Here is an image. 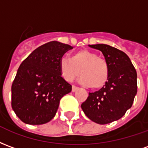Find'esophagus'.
<instances>
[{
  "mask_svg": "<svg viewBox=\"0 0 148 148\" xmlns=\"http://www.w3.org/2000/svg\"><path fill=\"white\" fill-rule=\"evenodd\" d=\"M77 90H78V87L75 86H72V92H75Z\"/></svg>",
  "mask_w": 148,
  "mask_h": 148,
  "instance_id": "esophagus-1",
  "label": "esophagus"
}]
</instances>
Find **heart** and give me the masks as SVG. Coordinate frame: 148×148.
<instances>
[{
    "mask_svg": "<svg viewBox=\"0 0 148 148\" xmlns=\"http://www.w3.org/2000/svg\"><path fill=\"white\" fill-rule=\"evenodd\" d=\"M59 70L67 82H72L80 74L81 83L93 90L105 86L109 78V66L106 58L86 49L74 52L70 58H61Z\"/></svg>",
    "mask_w": 148,
    "mask_h": 148,
    "instance_id": "b5f03b06",
    "label": "heart"
}]
</instances>
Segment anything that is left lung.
<instances>
[{
  "label": "left lung",
  "mask_w": 148,
  "mask_h": 148,
  "mask_svg": "<svg viewBox=\"0 0 148 148\" xmlns=\"http://www.w3.org/2000/svg\"><path fill=\"white\" fill-rule=\"evenodd\" d=\"M102 52L109 66V78L105 86L89 93L82 104L87 117L106 124L121 119L130 109L137 93L136 71L124 52L107 44L90 45Z\"/></svg>",
  "instance_id": "obj_1"
}]
</instances>
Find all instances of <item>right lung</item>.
Instances as JSON below:
<instances>
[{"mask_svg": "<svg viewBox=\"0 0 148 148\" xmlns=\"http://www.w3.org/2000/svg\"><path fill=\"white\" fill-rule=\"evenodd\" d=\"M72 48L51 41L22 62L12 85V108L24 123L37 125L51 121L62 97L72 90L59 70L60 59Z\"/></svg>", "mask_w": 148, "mask_h": 148, "instance_id": "1", "label": "right lung"}]
</instances>
